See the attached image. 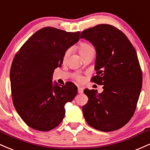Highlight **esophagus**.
I'll list each match as a JSON object with an SVG mask.
<instances>
[{
    "instance_id": "34e87169",
    "label": "esophagus",
    "mask_w": 150,
    "mask_h": 150,
    "mask_svg": "<svg viewBox=\"0 0 150 150\" xmlns=\"http://www.w3.org/2000/svg\"><path fill=\"white\" fill-rule=\"evenodd\" d=\"M83 88H82V87L79 86L78 87V93H83Z\"/></svg>"
}]
</instances>
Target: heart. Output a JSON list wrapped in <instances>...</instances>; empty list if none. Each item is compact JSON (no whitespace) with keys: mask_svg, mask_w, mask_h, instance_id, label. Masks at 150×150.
<instances>
[{"mask_svg":"<svg viewBox=\"0 0 150 150\" xmlns=\"http://www.w3.org/2000/svg\"><path fill=\"white\" fill-rule=\"evenodd\" d=\"M78 50H79V52L80 54L81 55L82 57H83L84 54H86V53L89 52L94 51L93 47L92 46L91 44L87 43V42H81V43L80 45H79ZM69 54V50H67L66 51H65L64 54V59L67 58V57H68ZM74 78H75V79L78 81H81L83 80V78H82V76L79 74L76 75Z\"/></svg>","mask_w":150,"mask_h":150,"instance_id":"obj_1","label":"heart"}]
</instances>
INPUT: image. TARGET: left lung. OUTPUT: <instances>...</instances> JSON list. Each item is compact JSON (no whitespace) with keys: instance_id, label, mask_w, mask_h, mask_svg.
Wrapping results in <instances>:
<instances>
[{"instance_id":"1","label":"left lung","mask_w":150,"mask_h":150,"mask_svg":"<svg viewBox=\"0 0 150 150\" xmlns=\"http://www.w3.org/2000/svg\"><path fill=\"white\" fill-rule=\"evenodd\" d=\"M81 38L88 40L96 50L93 83L103 91L86 88L88 100L82 108L91 127L110 132L129 122L137 108L142 85V74L137 52L121 30L108 24L83 30Z\"/></svg>"}]
</instances>
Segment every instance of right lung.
I'll return each instance as SVG.
<instances>
[{"instance_id": "1", "label": "right lung", "mask_w": 150, "mask_h": 150, "mask_svg": "<svg viewBox=\"0 0 150 150\" xmlns=\"http://www.w3.org/2000/svg\"><path fill=\"white\" fill-rule=\"evenodd\" d=\"M79 38L80 32L45 27L15 55L10 74L12 99L16 111L31 128L46 132L57 127L64 117L65 104L77 94L74 83L53 86L52 79L65 51Z\"/></svg>"}]
</instances>
